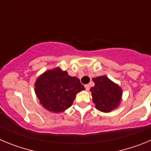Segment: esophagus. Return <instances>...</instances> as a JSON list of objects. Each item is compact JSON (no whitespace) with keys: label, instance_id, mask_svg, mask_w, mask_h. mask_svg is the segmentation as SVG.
<instances>
[{"label":"esophagus","instance_id":"1","mask_svg":"<svg viewBox=\"0 0 151 151\" xmlns=\"http://www.w3.org/2000/svg\"><path fill=\"white\" fill-rule=\"evenodd\" d=\"M85 89H86V90L89 91V89H90V85H85Z\"/></svg>","mask_w":151,"mask_h":151}]
</instances>
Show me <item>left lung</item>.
Here are the masks:
<instances>
[{
    "label": "left lung",
    "instance_id": "1",
    "mask_svg": "<svg viewBox=\"0 0 151 151\" xmlns=\"http://www.w3.org/2000/svg\"><path fill=\"white\" fill-rule=\"evenodd\" d=\"M92 80L95 85L90 91L96 109L104 113H110L118 107L122 101V88L106 76L93 78Z\"/></svg>",
    "mask_w": 151,
    "mask_h": 151
}]
</instances>
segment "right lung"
<instances>
[{
	"instance_id": "add662e5",
	"label": "right lung",
	"mask_w": 151,
	"mask_h": 151,
	"mask_svg": "<svg viewBox=\"0 0 151 151\" xmlns=\"http://www.w3.org/2000/svg\"><path fill=\"white\" fill-rule=\"evenodd\" d=\"M85 90L77 77L70 76L59 67L45 71L37 78L35 92L44 107L61 113L73 105L77 93Z\"/></svg>"
}]
</instances>
